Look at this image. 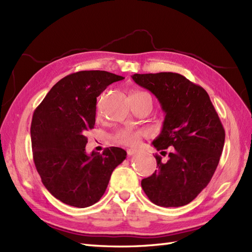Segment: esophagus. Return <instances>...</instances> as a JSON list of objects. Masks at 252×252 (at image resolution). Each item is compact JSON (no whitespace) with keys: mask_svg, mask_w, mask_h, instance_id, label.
Returning a JSON list of instances; mask_svg holds the SVG:
<instances>
[{"mask_svg":"<svg viewBox=\"0 0 252 252\" xmlns=\"http://www.w3.org/2000/svg\"><path fill=\"white\" fill-rule=\"evenodd\" d=\"M126 153H127V155H129V156H132V155H134V154L136 153V149H132V148H130V149H127Z\"/></svg>","mask_w":252,"mask_h":252,"instance_id":"1","label":"esophagus"}]
</instances>
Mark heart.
<instances>
[{
	"mask_svg": "<svg viewBox=\"0 0 252 252\" xmlns=\"http://www.w3.org/2000/svg\"><path fill=\"white\" fill-rule=\"evenodd\" d=\"M146 94L144 92H136L132 94V96L135 95H142ZM145 134V132L141 130H132V129H121L118 131L114 135L115 142L122 144V145L126 146H136L140 143L141 137Z\"/></svg>",
	"mask_w": 252,
	"mask_h": 252,
	"instance_id": "b5f03b06",
	"label": "heart"
}]
</instances>
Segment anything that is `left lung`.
<instances>
[{"label":"left lung","instance_id":"obj_1","mask_svg":"<svg viewBox=\"0 0 252 252\" xmlns=\"http://www.w3.org/2000/svg\"><path fill=\"white\" fill-rule=\"evenodd\" d=\"M135 83L158 98L165 117L153 142L157 170L142 180V189L155 205L182 207L192 201L211 181L225 141V131L205 89L173 72L135 73Z\"/></svg>","mask_w":252,"mask_h":252}]
</instances>
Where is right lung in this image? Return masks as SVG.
<instances>
[{
  "mask_svg": "<svg viewBox=\"0 0 252 252\" xmlns=\"http://www.w3.org/2000/svg\"><path fill=\"white\" fill-rule=\"evenodd\" d=\"M125 79L103 70H85L60 80L36 107L30 133L33 161L42 183L66 205L97 202L112 171L126 157L119 147L88 155L87 131L95 125L96 101L109 84Z\"/></svg>",
  "mask_w": 252,
  "mask_h": 252,
  "instance_id": "right-lung-1",
  "label": "right lung"
}]
</instances>
